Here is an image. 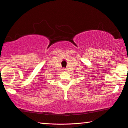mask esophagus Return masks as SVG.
<instances>
[{"label":"esophagus","mask_w":128,"mask_h":128,"mask_svg":"<svg viewBox=\"0 0 128 128\" xmlns=\"http://www.w3.org/2000/svg\"><path fill=\"white\" fill-rule=\"evenodd\" d=\"M65 70H66V69H64V68H63V69H62V71H64Z\"/></svg>","instance_id":"34e87169"}]
</instances>
